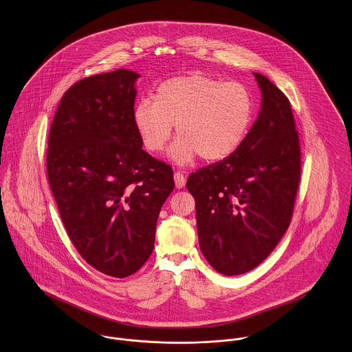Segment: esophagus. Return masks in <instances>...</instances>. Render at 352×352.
I'll use <instances>...</instances> for the list:
<instances>
[{"label": "esophagus", "mask_w": 352, "mask_h": 352, "mask_svg": "<svg viewBox=\"0 0 352 352\" xmlns=\"http://www.w3.org/2000/svg\"><path fill=\"white\" fill-rule=\"evenodd\" d=\"M176 188H183L186 186V176L182 172H175Z\"/></svg>", "instance_id": "obj_1"}]
</instances>
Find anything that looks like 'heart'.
<instances>
[{"label":"heart","instance_id":"heart-1","mask_svg":"<svg viewBox=\"0 0 352 352\" xmlns=\"http://www.w3.org/2000/svg\"><path fill=\"white\" fill-rule=\"evenodd\" d=\"M253 115V96L244 84L191 74L160 84L154 100L138 101L133 122L151 153L165 148L176 124L180 137L169 151L173 161L188 164L201 155L206 162H215L241 146Z\"/></svg>","mask_w":352,"mask_h":352}]
</instances>
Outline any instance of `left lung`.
I'll use <instances>...</instances> for the list:
<instances>
[{"mask_svg": "<svg viewBox=\"0 0 352 352\" xmlns=\"http://www.w3.org/2000/svg\"><path fill=\"white\" fill-rule=\"evenodd\" d=\"M253 76L263 101L244 142L187 180L201 253L228 276L251 271L278 245L292 222L301 177L290 101L265 76Z\"/></svg>", "mask_w": 352, "mask_h": 352, "instance_id": "8db88e82", "label": "left lung"}]
</instances>
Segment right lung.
I'll use <instances>...</instances> for the list:
<instances>
[{
    "label": "right lung",
    "instance_id": "add662e5",
    "mask_svg": "<svg viewBox=\"0 0 352 352\" xmlns=\"http://www.w3.org/2000/svg\"><path fill=\"white\" fill-rule=\"evenodd\" d=\"M138 73L82 78L62 96L49 133L47 176L63 226L82 258L113 278L151 257L173 170L142 149L133 122Z\"/></svg>",
    "mask_w": 352,
    "mask_h": 352
}]
</instances>
